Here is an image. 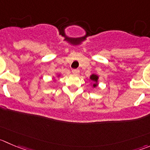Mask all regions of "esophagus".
I'll list each match as a JSON object with an SVG mask.
<instances>
[{"label":"esophagus","instance_id":"obj_1","mask_svg":"<svg viewBox=\"0 0 150 150\" xmlns=\"http://www.w3.org/2000/svg\"><path fill=\"white\" fill-rule=\"evenodd\" d=\"M72 73H73V74H76V75H77V74H79V69H73L72 70Z\"/></svg>","mask_w":150,"mask_h":150}]
</instances>
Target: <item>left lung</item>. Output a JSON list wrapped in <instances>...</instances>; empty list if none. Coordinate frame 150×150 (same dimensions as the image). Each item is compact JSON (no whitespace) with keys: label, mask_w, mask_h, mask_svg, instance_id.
<instances>
[{"label":"left lung","mask_w":150,"mask_h":150,"mask_svg":"<svg viewBox=\"0 0 150 150\" xmlns=\"http://www.w3.org/2000/svg\"><path fill=\"white\" fill-rule=\"evenodd\" d=\"M99 76H98L97 74H92L91 76H90V80L93 82V88H95L98 86V85H99V84H98L99 83Z\"/></svg>","instance_id":"left-lung-1"}]
</instances>
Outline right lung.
<instances>
[{
  "instance_id": "right-lung-1",
  "label": "right lung",
  "mask_w": 150,
  "mask_h": 150,
  "mask_svg": "<svg viewBox=\"0 0 150 150\" xmlns=\"http://www.w3.org/2000/svg\"><path fill=\"white\" fill-rule=\"evenodd\" d=\"M57 77H59V76H60V74H57ZM53 78H54V79H53V81H54V82H55V81H56L55 78L54 77H53Z\"/></svg>"
}]
</instances>
